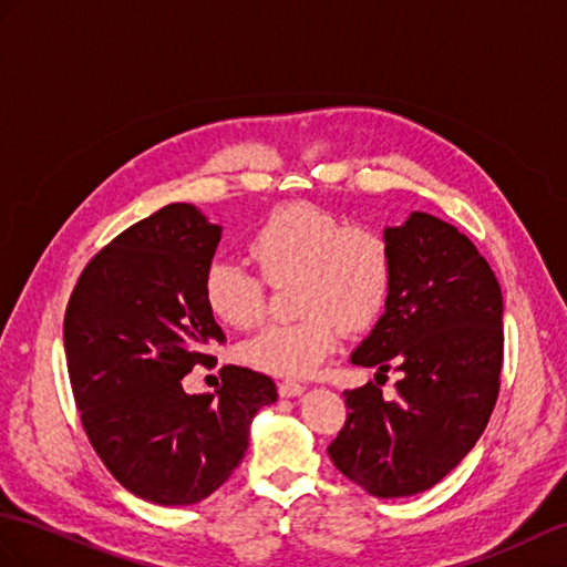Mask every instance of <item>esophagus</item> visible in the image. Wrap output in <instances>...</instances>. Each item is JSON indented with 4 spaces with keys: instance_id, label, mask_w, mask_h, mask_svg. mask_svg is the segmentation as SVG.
Instances as JSON below:
<instances>
[{
    "instance_id": "34e87169",
    "label": "esophagus",
    "mask_w": 567,
    "mask_h": 567,
    "mask_svg": "<svg viewBox=\"0 0 567 567\" xmlns=\"http://www.w3.org/2000/svg\"><path fill=\"white\" fill-rule=\"evenodd\" d=\"M302 392H306V384H300V382H291V380H286V382H279V394H281L284 399H291V396H300Z\"/></svg>"
}]
</instances>
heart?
<instances>
[{
	"mask_svg": "<svg viewBox=\"0 0 567 567\" xmlns=\"http://www.w3.org/2000/svg\"><path fill=\"white\" fill-rule=\"evenodd\" d=\"M250 252L271 286L296 284L302 320L269 324L240 347V361L274 378H308L337 351L341 329L375 327L394 286V252L375 228L347 226L312 202L276 209L259 226ZM233 259H214L204 274L209 310L236 329H250L267 312V286Z\"/></svg>",
	"mask_w": 567,
	"mask_h": 567,
	"instance_id": "b5f03b06",
	"label": "heart"
}]
</instances>
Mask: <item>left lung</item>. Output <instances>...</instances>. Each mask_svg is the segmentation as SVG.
I'll list each match as a JSON object with an SVG mask.
<instances>
[{"label":"left lung","mask_w":567,"mask_h":567,"mask_svg":"<svg viewBox=\"0 0 567 567\" xmlns=\"http://www.w3.org/2000/svg\"><path fill=\"white\" fill-rule=\"evenodd\" d=\"M394 286L353 365L402 372L396 396L347 390V423L327 447L339 472L375 498L443 481L476 445L501 390L503 293L488 261L454 226L413 212L384 228Z\"/></svg>","instance_id":"1"}]
</instances>
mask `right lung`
<instances>
[{
    "label": "right lung",
    "mask_w": 567,
    "mask_h": 567,
    "mask_svg": "<svg viewBox=\"0 0 567 567\" xmlns=\"http://www.w3.org/2000/svg\"><path fill=\"white\" fill-rule=\"evenodd\" d=\"M192 204H168L95 255L69 298L64 351L81 423L124 488L156 505H195L224 486L250 423L276 402L271 378L224 365L214 394L183 378L224 343L204 300L220 240Z\"/></svg>",
    "instance_id": "right-lung-1"
}]
</instances>
